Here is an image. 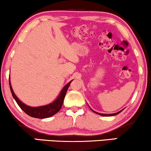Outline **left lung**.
I'll return each mask as SVG.
<instances>
[{"instance_id": "obj_1", "label": "left lung", "mask_w": 151, "mask_h": 151, "mask_svg": "<svg viewBox=\"0 0 151 151\" xmlns=\"http://www.w3.org/2000/svg\"><path fill=\"white\" fill-rule=\"evenodd\" d=\"M91 109V108H90ZM92 110V109H91ZM124 110V109H122V110H121V111H118V112H117V113H111V114H104V113H98V112H96V111H93V110H92L93 111V112H94L95 113H96V114H98V115H102V116H106V117H107V116H114V115H117V114H119V113H121L122 111Z\"/></svg>"}]
</instances>
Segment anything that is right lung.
Returning <instances> with one entry per match:
<instances>
[{
    "instance_id": "1",
    "label": "right lung",
    "mask_w": 151,
    "mask_h": 151,
    "mask_svg": "<svg viewBox=\"0 0 151 151\" xmlns=\"http://www.w3.org/2000/svg\"><path fill=\"white\" fill-rule=\"evenodd\" d=\"M73 81H70L69 83H67L66 85L63 88V89L61 90L60 93L58 95V96L57 97V98L55 99L54 101H53L50 104L43 105V106H29L28 105L24 104L22 101H20L17 96H16V94L14 93L13 88L12 87L11 85V82H10V78L9 80V87L10 90H11L12 96L14 98V100H16V102H17L18 106L20 107V109L24 111V113H27L28 115L32 117H36V118L39 119H44L47 118V117H50L53 115H54L55 113H57L60 111V109H61L62 106H63L64 98H65V95L67 93V91L68 90V88L71 84V82Z\"/></svg>"
}]
</instances>
